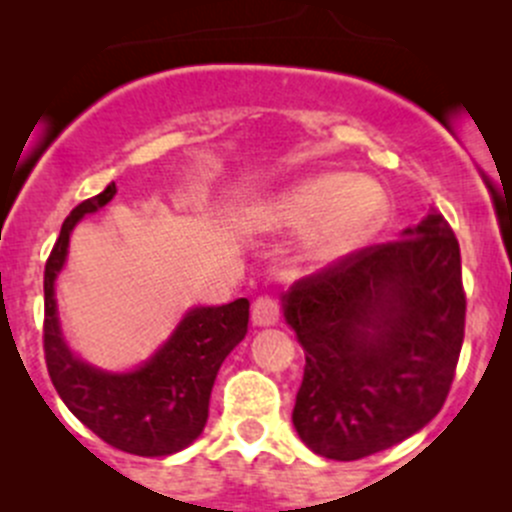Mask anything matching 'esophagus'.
<instances>
[{
  "mask_svg": "<svg viewBox=\"0 0 512 512\" xmlns=\"http://www.w3.org/2000/svg\"><path fill=\"white\" fill-rule=\"evenodd\" d=\"M251 320L256 327H271L279 322V302L271 297H259L251 307Z\"/></svg>",
  "mask_w": 512,
  "mask_h": 512,
  "instance_id": "obj_1",
  "label": "esophagus"
}]
</instances>
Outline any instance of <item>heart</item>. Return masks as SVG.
I'll use <instances>...</instances> for the list:
<instances>
[{"label":"heart","instance_id":"heart-1","mask_svg":"<svg viewBox=\"0 0 512 512\" xmlns=\"http://www.w3.org/2000/svg\"><path fill=\"white\" fill-rule=\"evenodd\" d=\"M388 198L378 182L353 172H317L276 192L251 210L253 228L304 233L314 264H337L381 231Z\"/></svg>","mask_w":512,"mask_h":512}]
</instances>
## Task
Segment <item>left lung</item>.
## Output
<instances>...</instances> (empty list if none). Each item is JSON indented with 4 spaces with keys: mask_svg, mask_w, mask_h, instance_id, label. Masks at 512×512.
<instances>
[{
    "mask_svg": "<svg viewBox=\"0 0 512 512\" xmlns=\"http://www.w3.org/2000/svg\"><path fill=\"white\" fill-rule=\"evenodd\" d=\"M403 236L281 294L307 360L292 421L320 457L353 462L393 447L447 401L467 309L459 243L434 208Z\"/></svg>",
    "mask_w": 512,
    "mask_h": 512,
    "instance_id": "obj_1",
    "label": "left lung"
}]
</instances>
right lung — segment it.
<instances>
[{
	"instance_id": "add662e5",
	"label": "right lung",
	"mask_w": 512,
	"mask_h": 512,
	"mask_svg": "<svg viewBox=\"0 0 512 512\" xmlns=\"http://www.w3.org/2000/svg\"><path fill=\"white\" fill-rule=\"evenodd\" d=\"M111 182L75 205L45 264V360L55 391L88 429L111 447L139 457H167L190 447L208 421L215 375L248 332V299L187 309L162 348L134 370L114 373L81 360L60 330L55 279L68 259L70 233L114 200Z\"/></svg>"
}]
</instances>
